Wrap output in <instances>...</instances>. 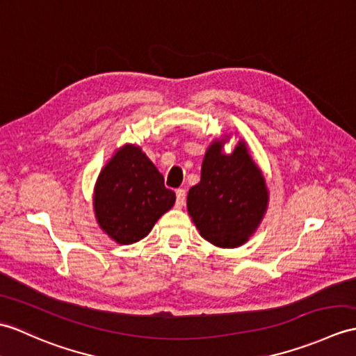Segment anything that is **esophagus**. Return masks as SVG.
Listing matches in <instances>:
<instances>
[{
    "label": "esophagus",
    "mask_w": 356,
    "mask_h": 356,
    "mask_svg": "<svg viewBox=\"0 0 356 356\" xmlns=\"http://www.w3.org/2000/svg\"><path fill=\"white\" fill-rule=\"evenodd\" d=\"M185 200H186L185 189H177V191H176V204L179 206V208H181V206L185 204Z\"/></svg>",
    "instance_id": "esophagus-1"
}]
</instances>
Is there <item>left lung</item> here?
Returning <instances> with one entry per match:
<instances>
[{
	"mask_svg": "<svg viewBox=\"0 0 356 356\" xmlns=\"http://www.w3.org/2000/svg\"><path fill=\"white\" fill-rule=\"evenodd\" d=\"M232 135L213 139L206 148L200 181L189 189L186 208L200 235L221 249L249 241L268 208V188L249 145L239 139L225 152Z\"/></svg>",
	"mask_w": 356,
	"mask_h": 356,
	"instance_id": "left-lung-1",
	"label": "left lung"
}]
</instances>
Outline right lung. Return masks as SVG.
<instances>
[{"instance_id": "right-lung-1", "label": "right lung", "mask_w": 356, "mask_h": 356, "mask_svg": "<svg viewBox=\"0 0 356 356\" xmlns=\"http://www.w3.org/2000/svg\"><path fill=\"white\" fill-rule=\"evenodd\" d=\"M176 194L165 188L163 176L143 148L124 144L102 168L92 195L98 226L121 245L145 238Z\"/></svg>"}]
</instances>
